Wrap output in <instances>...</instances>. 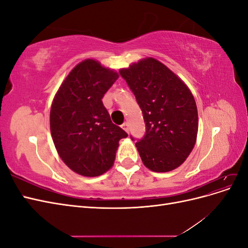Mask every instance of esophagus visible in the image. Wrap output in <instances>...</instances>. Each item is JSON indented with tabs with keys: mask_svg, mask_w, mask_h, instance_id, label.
<instances>
[{
	"mask_svg": "<svg viewBox=\"0 0 248 248\" xmlns=\"http://www.w3.org/2000/svg\"><path fill=\"white\" fill-rule=\"evenodd\" d=\"M122 128L126 131V132H128L129 131V127H128V123L127 122H124L123 124H122Z\"/></svg>",
	"mask_w": 248,
	"mask_h": 248,
	"instance_id": "esophagus-1",
	"label": "esophagus"
}]
</instances>
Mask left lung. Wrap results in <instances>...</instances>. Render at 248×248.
Returning a JSON list of instances; mask_svg holds the SVG:
<instances>
[{"instance_id": "left-lung-1", "label": "left lung", "mask_w": 248, "mask_h": 248, "mask_svg": "<svg viewBox=\"0 0 248 248\" xmlns=\"http://www.w3.org/2000/svg\"><path fill=\"white\" fill-rule=\"evenodd\" d=\"M119 72L136 96L146 124L145 136L136 142L142 162L156 172L181 166L196 144L199 126L189 89L153 58Z\"/></svg>"}]
</instances>
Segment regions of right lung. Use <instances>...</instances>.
<instances>
[{"label":"right lung","instance_id":"right-lung-1","mask_svg":"<svg viewBox=\"0 0 248 248\" xmlns=\"http://www.w3.org/2000/svg\"><path fill=\"white\" fill-rule=\"evenodd\" d=\"M114 70L86 60L70 71L55 96L50 131L66 166L86 177L111 168L119 140L128 137L111 122L102 98L118 78Z\"/></svg>","mask_w":248,"mask_h":248}]
</instances>
